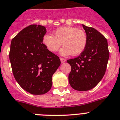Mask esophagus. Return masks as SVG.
<instances>
[{
  "label": "esophagus",
  "mask_w": 120,
  "mask_h": 120,
  "mask_svg": "<svg viewBox=\"0 0 120 120\" xmlns=\"http://www.w3.org/2000/svg\"><path fill=\"white\" fill-rule=\"evenodd\" d=\"M60 61H61V62L62 63H64L66 61V59H64V58H61L60 57Z\"/></svg>",
  "instance_id": "1"
}]
</instances>
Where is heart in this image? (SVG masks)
<instances>
[{
  "label": "heart",
  "instance_id": "b5f03b06",
  "mask_svg": "<svg viewBox=\"0 0 120 120\" xmlns=\"http://www.w3.org/2000/svg\"><path fill=\"white\" fill-rule=\"evenodd\" d=\"M53 35L45 34L42 38V43L49 51L56 52L61 47L60 53L67 56L71 54L80 55L85 50L88 44V36L86 32L76 27L64 26L56 29Z\"/></svg>",
  "mask_w": 120,
  "mask_h": 120
}]
</instances>
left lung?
Listing matches in <instances>:
<instances>
[{"label": "left lung", "instance_id": "left-lung-1", "mask_svg": "<svg viewBox=\"0 0 120 120\" xmlns=\"http://www.w3.org/2000/svg\"><path fill=\"white\" fill-rule=\"evenodd\" d=\"M88 36L83 52L67 62L71 66L69 82L79 91L90 90L98 85L105 73L109 52L106 38L94 28L82 25Z\"/></svg>", "mask_w": 120, "mask_h": 120}]
</instances>
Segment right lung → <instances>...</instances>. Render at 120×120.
Instances as JSON below:
<instances>
[{"instance_id": "obj_1", "label": "right lung", "mask_w": 120, "mask_h": 120, "mask_svg": "<svg viewBox=\"0 0 120 120\" xmlns=\"http://www.w3.org/2000/svg\"><path fill=\"white\" fill-rule=\"evenodd\" d=\"M46 28L30 25L12 40L9 60L15 79L20 86L34 95H42L52 86V76L60 65L59 57L42 43Z\"/></svg>"}]
</instances>
